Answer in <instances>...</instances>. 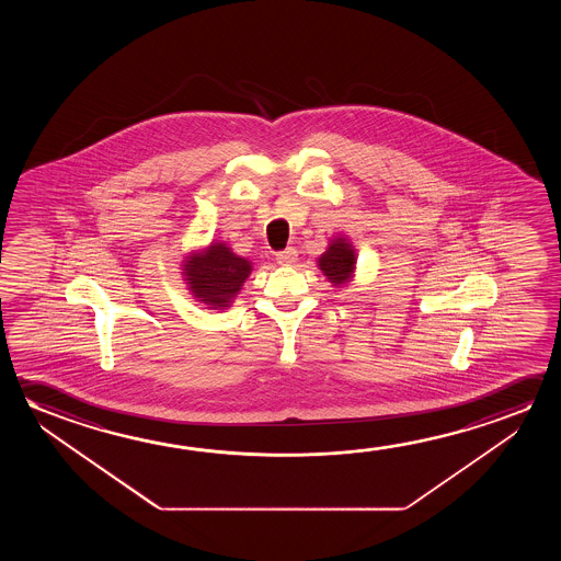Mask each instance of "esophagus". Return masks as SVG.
Instances as JSON below:
<instances>
[{
  "label": "esophagus",
  "mask_w": 561,
  "mask_h": 561,
  "mask_svg": "<svg viewBox=\"0 0 561 561\" xmlns=\"http://www.w3.org/2000/svg\"><path fill=\"white\" fill-rule=\"evenodd\" d=\"M277 264L282 266H291L295 260H297V250L294 247H287L285 250H279L276 254Z\"/></svg>",
  "instance_id": "34e87169"
}]
</instances>
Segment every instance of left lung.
<instances>
[{"label": "left lung", "instance_id": "obj_1", "mask_svg": "<svg viewBox=\"0 0 561 561\" xmlns=\"http://www.w3.org/2000/svg\"><path fill=\"white\" fill-rule=\"evenodd\" d=\"M354 266H356V252L346 239L331 240L327 252L319 257L322 274L336 287L348 282L354 274Z\"/></svg>", "mask_w": 561, "mask_h": 561}]
</instances>
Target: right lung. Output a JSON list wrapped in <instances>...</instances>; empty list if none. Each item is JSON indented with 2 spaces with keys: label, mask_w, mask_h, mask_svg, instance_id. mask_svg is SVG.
<instances>
[{
  "label": "right lung",
  "mask_w": 561,
  "mask_h": 561,
  "mask_svg": "<svg viewBox=\"0 0 561 561\" xmlns=\"http://www.w3.org/2000/svg\"><path fill=\"white\" fill-rule=\"evenodd\" d=\"M252 266L247 257H240L225 244L211 242L202 252H192L185 257V282L197 297L211 309H225L237 297Z\"/></svg>",
  "instance_id": "right-lung-1"
}]
</instances>
